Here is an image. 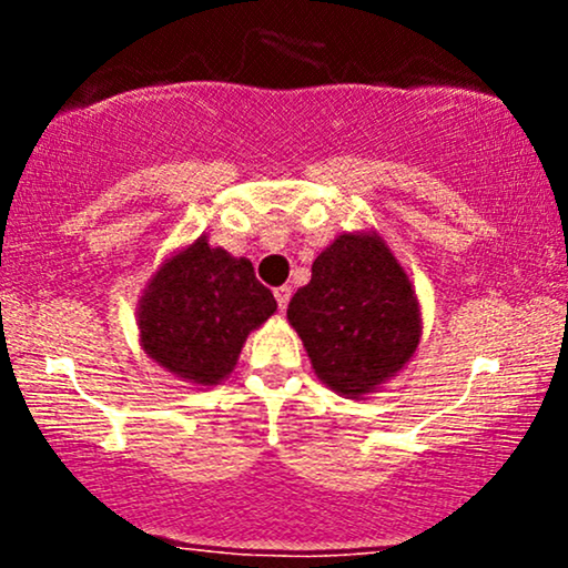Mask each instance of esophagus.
<instances>
[{
    "label": "esophagus",
    "mask_w": 568,
    "mask_h": 568,
    "mask_svg": "<svg viewBox=\"0 0 568 568\" xmlns=\"http://www.w3.org/2000/svg\"><path fill=\"white\" fill-rule=\"evenodd\" d=\"M275 298H277L280 312H285V306H288V302H291V288H288V285H280V288H275Z\"/></svg>",
    "instance_id": "1"
}]
</instances>
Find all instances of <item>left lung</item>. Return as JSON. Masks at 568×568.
I'll return each mask as SVG.
<instances>
[{"mask_svg": "<svg viewBox=\"0 0 568 568\" xmlns=\"http://www.w3.org/2000/svg\"><path fill=\"white\" fill-rule=\"evenodd\" d=\"M288 323L315 376L349 400H366L400 374L422 338L414 283L376 230L344 232L312 262L293 293Z\"/></svg>", "mask_w": 568, "mask_h": 568, "instance_id": "1", "label": "left lung"}]
</instances>
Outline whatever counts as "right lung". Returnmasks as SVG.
I'll return each instance as SVG.
<instances>
[{
	"label": "right lung",
	"mask_w": 568,
	"mask_h": 568,
	"mask_svg": "<svg viewBox=\"0 0 568 568\" xmlns=\"http://www.w3.org/2000/svg\"><path fill=\"white\" fill-rule=\"evenodd\" d=\"M277 302L247 258L213 247L205 234L162 262L139 298V342L158 366L194 387L230 379L251 331Z\"/></svg>",
	"instance_id": "1"
}]
</instances>
